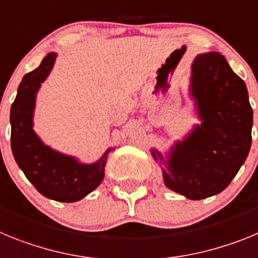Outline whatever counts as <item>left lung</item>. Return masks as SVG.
Returning a JSON list of instances; mask_svg holds the SVG:
<instances>
[{
  "mask_svg": "<svg viewBox=\"0 0 258 258\" xmlns=\"http://www.w3.org/2000/svg\"><path fill=\"white\" fill-rule=\"evenodd\" d=\"M190 98L200 124L163 155L151 149L160 164L164 183L191 200L217 195L244 164L252 143L253 111L245 83L220 52L199 54L191 66Z\"/></svg>",
  "mask_w": 258,
  "mask_h": 258,
  "instance_id": "8db88e82",
  "label": "left lung"
}]
</instances>
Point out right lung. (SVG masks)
Returning <instances> with one entry per match:
<instances>
[{"label": "right lung", "mask_w": 258, "mask_h": 258, "mask_svg": "<svg viewBox=\"0 0 258 258\" xmlns=\"http://www.w3.org/2000/svg\"><path fill=\"white\" fill-rule=\"evenodd\" d=\"M55 59L56 52H49L35 71L23 77L10 111L11 150L27 179L41 195L55 202L74 203L101 184L107 157L113 149H107L99 160L85 164L51 149L37 136L33 129L36 97Z\"/></svg>", "instance_id": "1"}]
</instances>
